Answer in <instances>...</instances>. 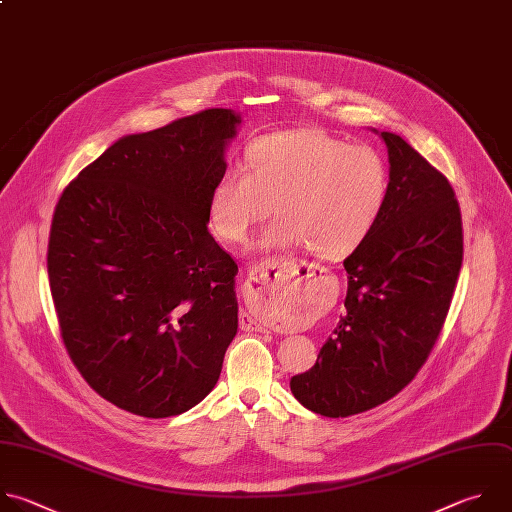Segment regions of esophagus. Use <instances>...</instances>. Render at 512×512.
Segmentation results:
<instances>
[{
    "label": "esophagus",
    "instance_id": "obj_1",
    "mask_svg": "<svg viewBox=\"0 0 512 512\" xmlns=\"http://www.w3.org/2000/svg\"><path fill=\"white\" fill-rule=\"evenodd\" d=\"M311 267H307L305 263H299L295 259H287V257H277V259H267L263 261L261 265H257L249 277H247V283H245V291L249 297H263L271 291V287L275 283H293V281H301L305 277V273L309 271ZM241 325L243 329H251V331H265V327L253 319L251 315L243 313L241 315Z\"/></svg>",
    "mask_w": 512,
    "mask_h": 512
}]
</instances>
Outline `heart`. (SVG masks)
Instances as JSON below:
<instances>
[{"label": "heart", "mask_w": 512, "mask_h": 512, "mask_svg": "<svg viewBox=\"0 0 512 512\" xmlns=\"http://www.w3.org/2000/svg\"><path fill=\"white\" fill-rule=\"evenodd\" d=\"M390 197V168L372 146H352L319 128L257 138L247 164H229L211 193V223L227 243H245L257 223L279 217L261 249L309 251L339 259L364 243Z\"/></svg>", "instance_id": "obj_1"}]
</instances>
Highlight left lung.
<instances>
[{"mask_svg":"<svg viewBox=\"0 0 512 512\" xmlns=\"http://www.w3.org/2000/svg\"><path fill=\"white\" fill-rule=\"evenodd\" d=\"M390 160L386 209L344 261L346 315L293 396L311 412L346 418L402 392L442 331L462 267V217L448 179L402 136L382 132Z\"/></svg>","mask_w":512,"mask_h":512,"instance_id":"1","label":"left lung"}]
</instances>
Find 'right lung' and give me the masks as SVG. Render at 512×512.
<instances>
[{
  "label": "right lung",
  "instance_id": "1",
  "mask_svg": "<svg viewBox=\"0 0 512 512\" xmlns=\"http://www.w3.org/2000/svg\"><path fill=\"white\" fill-rule=\"evenodd\" d=\"M239 124L209 108L128 134L56 205L48 275L64 346L90 388L130 414H183L221 376L239 269L207 223Z\"/></svg>",
  "mask_w": 512,
  "mask_h": 512
}]
</instances>
